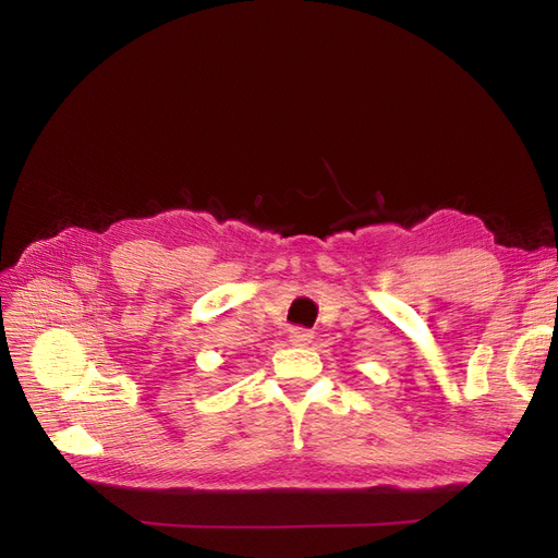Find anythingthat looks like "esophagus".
Instances as JSON below:
<instances>
[{
  "mask_svg": "<svg viewBox=\"0 0 558 558\" xmlns=\"http://www.w3.org/2000/svg\"><path fill=\"white\" fill-rule=\"evenodd\" d=\"M312 340H314V335L305 328H293L289 335V342L293 347H307V344H312Z\"/></svg>",
  "mask_w": 558,
  "mask_h": 558,
  "instance_id": "1",
  "label": "esophagus"
}]
</instances>
